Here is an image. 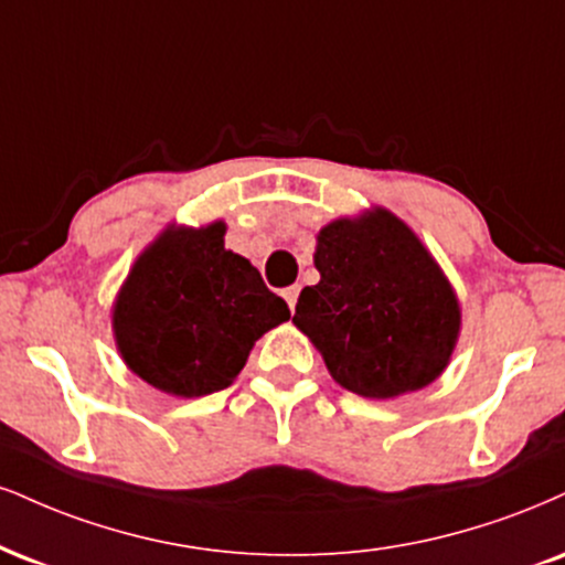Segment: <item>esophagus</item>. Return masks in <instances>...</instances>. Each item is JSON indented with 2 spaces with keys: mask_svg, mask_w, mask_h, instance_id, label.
I'll return each instance as SVG.
<instances>
[{
  "mask_svg": "<svg viewBox=\"0 0 565 565\" xmlns=\"http://www.w3.org/2000/svg\"><path fill=\"white\" fill-rule=\"evenodd\" d=\"M281 295H284V300H287L289 308L295 310V305H297V297H300V287H297V284H295V287H287V289H284Z\"/></svg>",
  "mask_w": 565,
  "mask_h": 565,
  "instance_id": "obj_1",
  "label": "esophagus"
}]
</instances>
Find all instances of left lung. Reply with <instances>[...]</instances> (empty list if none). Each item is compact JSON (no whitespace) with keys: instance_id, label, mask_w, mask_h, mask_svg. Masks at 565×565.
Segmentation results:
<instances>
[{"instance_id":"8db88e82","label":"left lung","mask_w":565,"mask_h":565,"mask_svg":"<svg viewBox=\"0 0 565 565\" xmlns=\"http://www.w3.org/2000/svg\"><path fill=\"white\" fill-rule=\"evenodd\" d=\"M321 281L305 287L291 323L344 390L392 399L431 384L450 363L460 305L429 249L376 207L318 234Z\"/></svg>"}]
</instances>
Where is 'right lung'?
<instances>
[{
    "instance_id": "right-lung-1",
    "label": "right lung",
    "mask_w": 565,
    "mask_h": 565,
    "mask_svg": "<svg viewBox=\"0 0 565 565\" xmlns=\"http://www.w3.org/2000/svg\"><path fill=\"white\" fill-rule=\"evenodd\" d=\"M223 221L166 228L136 257L115 300L120 358L175 397L226 390L257 339L291 316L255 265L223 247Z\"/></svg>"
}]
</instances>
